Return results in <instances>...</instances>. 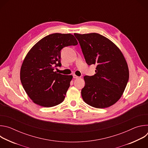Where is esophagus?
<instances>
[{"mask_svg":"<svg viewBox=\"0 0 148 148\" xmlns=\"http://www.w3.org/2000/svg\"><path fill=\"white\" fill-rule=\"evenodd\" d=\"M73 77H74V78H79V77H78V76H77L76 75H73Z\"/></svg>","mask_w":148,"mask_h":148,"instance_id":"34e87169","label":"esophagus"}]
</instances>
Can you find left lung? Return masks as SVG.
I'll list each match as a JSON object with an SVG mask.
<instances>
[{"label":"left lung","mask_w":148,"mask_h":148,"mask_svg":"<svg viewBox=\"0 0 148 148\" xmlns=\"http://www.w3.org/2000/svg\"><path fill=\"white\" fill-rule=\"evenodd\" d=\"M88 65H97L94 75L84 77V101L97 108H108L122 97L129 79V69L121 50L96 33H74Z\"/></svg>","instance_id":"1"}]
</instances>
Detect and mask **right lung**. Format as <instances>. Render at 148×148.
Wrapping results in <instances>:
<instances>
[{"instance_id":"add662e5","label":"right lung","mask_w":148,"mask_h":148,"mask_svg":"<svg viewBox=\"0 0 148 148\" xmlns=\"http://www.w3.org/2000/svg\"><path fill=\"white\" fill-rule=\"evenodd\" d=\"M77 45L70 33H53L39 40L27 53L20 69V80L34 103L52 107L64 101L73 75H62L54 70L61 66V50Z\"/></svg>"}]
</instances>
